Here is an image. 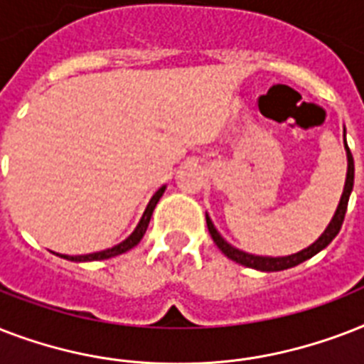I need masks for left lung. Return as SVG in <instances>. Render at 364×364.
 Listing matches in <instances>:
<instances>
[{
	"mask_svg": "<svg viewBox=\"0 0 364 364\" xmlns=\"http://www.w3.org/2000/svg\"><path fill=\"white\" fill-rule=\"evenodd\" d=\"M344 147H346V156H348V171H346V183H344V193L340 196L338 208L334 211L333 219L328 223V227L323 230V234L316 242L308 245L306 249L299 251V253L293 255H285V257H262V255H253L247 253V251H242V249L234 247L232 243H228L227 240L223 238L219 230L215 228L211 217L205 213V223H208V230H210L211 238L215 242V245L221 249L223 253L227 255L228 259L238 262L242 266H247V268H253V270L260 272H279V270H287V268H293V266H299L300 262L311 259L314 255H317L319 251L327 247L328 243L336 238V234L340 232L342 228V223H344L346 210H348V202H350V194L353 191V173H355V168H353V156L350 153V147L346 143V128H344Z\"/></svg>",
	"mask_w": 364,
	"mask_h": 364,
	"instance_id": "left-lung-1",
	"label": "left lung"
}]
</instances>
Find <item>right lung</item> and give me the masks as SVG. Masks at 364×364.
I'll return each instance as SVG.
<instances>
[{"mask_svg": "<svg viewBox=\"0 0 364 364\" xmlns=\"http://www.w3.org/2000/svg\"><path fill=\"white\" fill-rule=\"evenodd\" d=\"M164 191H166V185L164 187H160L159 191L153 194V198L149 200L147 208H145V211H143L141 219H139V223H137V227L134 228V232H132L126 240H122L121 243H117L115 247L104 249V251H98V253H88V255H60L58 253V257H62V259L65 260H71V262H90V260L111 259V257H117V255H122L126 253V251H130L132 247H136L137 243L141 242L143 234H145V230H147L149 227V221H151V215H153L154 208H156V204H159V200L162 198Z\"/></svg>", "mask_w": 364, "mask_h": 364, "instance_id": "obj_1", "label": "right lung"}]
</instances>
